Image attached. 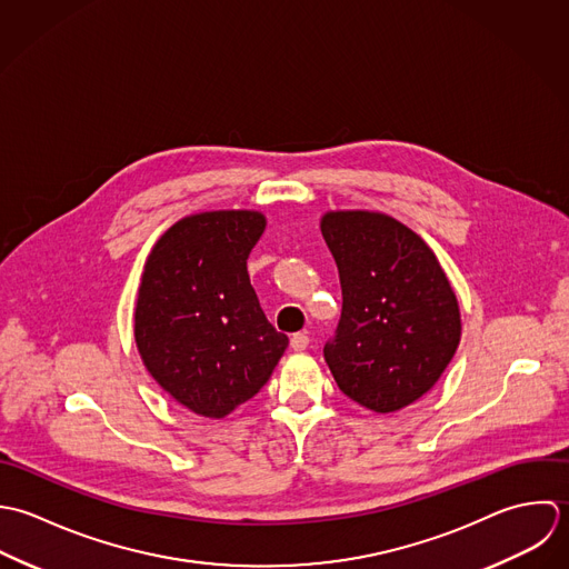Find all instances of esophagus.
<instances>
[{
	"instance_id": "obj_1",
	"label": "esophagus",
	"mask_w": 569,
	"mask_h": 569,
	"mask_svg": "<svg viewBox=\"0 0 569 569\" xmlns=\"http://www.w3.org/2000/svg\"><path fill=\"white\" fill-rule=\"evenodd\" d=\"M290 345H292V349H297V351H303V349L310 345V337H308L306 332H297V335H292Z\"/></svg>"
}]
</instances>
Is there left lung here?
Masks as SVG:
<instances>
[{
    "instance_id": "left-lung-1",
    "label": "left lung",
    "mask_w": 569,
    "mask_h": 569,
    "mask_svg": "<svg viewBox=\"0 0 569 569\" xmlns=\"http://www.w3.org/2000/svg\"><path fill=\"white\" fill-rule=\"evenodd\" d=\"M321 232L342 292L326 362L347 398L376 413L398 411L422 398L453 358V288L433 250L389 216L328 213Z\"/></svg>"
}]
</instances>
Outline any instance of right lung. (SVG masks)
Here are the masks:
<instances>
[{
    "mask_svg": "<svg viewBox=\"0 0 569 569\" xmlns=\"http://www.w3.org/2000/svg\"><path fill=\"white\" fill-rule=\"evenodd\" d=\"M263 228L254 211L184 218L144 263L133 312L138 351L167 393L207 418H224L259 393L288 347L246 268Z\"/></svg>",
    "mask_w": 569,
    "mask_h": 569,
    "instance_id": "1",
    "label": "right lung"
}]
</instances>
